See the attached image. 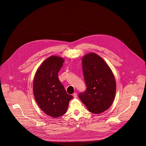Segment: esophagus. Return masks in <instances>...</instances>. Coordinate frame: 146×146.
Returning a JSON list of instances; mask_svg holds the SVG:
<instances>
[{"instance_id":"obj_1","label":"esophagus","mask_w":146,"mask_h":146,"mask_svg":"<svg viewBox=\"0 0 146 146\" xmlns=\"http://www.w3.org/2000/svg\"><path fill=\"white\" fill-rule=\"evenodd\" d=\"M73 97H74V98H76L77 96V94L76 92H74V93L73 94Z\"/></svg>"}]
</instances>
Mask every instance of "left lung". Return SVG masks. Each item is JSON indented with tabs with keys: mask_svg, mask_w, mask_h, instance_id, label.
I'll return each instance as SVG.
<instances>
[{
	"mask_svg": "<svg viewBox=\"0 0 146 146\" xmlns=\"http://www.w3.org/2000/svg\"><path fill=\"white\" fill-rule=\"evenodd\" d=\"M82 65L87 88L78 97L90 112L102 113L113 103L116 92L114 76L105 60L95 53L83 57Z\"/></svg>",
	"mask_w": 146,
	"mask_h": 146,
	"instance_id": "8db88e82",
	"label": "left lung"
}]
</instances>
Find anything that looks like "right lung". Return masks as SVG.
<instances>
[{
	"instance_id": "1",
	"label": "right lung",
	"mask_w": 146,
	"mask_h": 146,
	"mask_svg": "<svg viewBox=\"0 0 146 146\" xmlns=\"http://www.w3.org/2000/svg\"><path fill=\"white\" fill-rule=\"evenodd\" d=\"M64 62L62 58L51 56L38 68L33 80V95L37 105L44 113L54 118L66 112L73 98L58 77Z\"/></svg>"
}]
</instances>
